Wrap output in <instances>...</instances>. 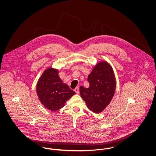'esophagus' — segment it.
<instances>
[{
	"label": "esophagus",
	"mask_w": 156,
	"mask_h": 156,
	"mask_svg": "<svg viewBox=\"0 0 156 156\" xmlns=\"http://www.w3.org/2000/svg\"><path fill=\"white\" fill-rule=\"evenodd\" d=\"M74 91L76 92V94H79V88L78 87H76L74 89Z\"/></svg>",
	"instance_id": "obj_1"
}]
</instances>
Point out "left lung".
Listing matches in <instances>:
<instances>
[{
    "instance_id": "left-lung-1",
    "label": "left lung",
    "mask_w": 156,
    "mask_h": 156,
    "mask_svg": "<svg viewBox=\"0 0 156 156\" xmlns=\"http://www.w3.org/2000/svg\"><path fill=\"white\" fill-rule=\"evenodd\" d=\"M88 88L81 86L80 95L89 110L99 113L110 104L116 89L115 76L110 64L98 63L88 75Z\"/></svg>"
}]
</instances>
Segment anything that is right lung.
Returning <instances> with one entry per match:
<instances>
[{"label": "right lung", "instance_id": "obj_1", "mask_svg": "<svg viewBox=\"0 0 156 156\" xmlns=\"http://www.w3.org/2000/svg\"><path fill=\"white\" fill-rule=\"evenodd\" d=\"M38 98L46 108L56 111L64 107L67 100L75 94L68 85L63 83L57 69H45L37 82Z\"/></svg>", "mask_w": 156, "mask_h": 156}]
</instances>
